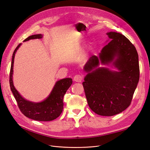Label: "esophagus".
I'll list each match as a JSON object with an SVG mask.
<instances>
[{"instance_id": "34e87169", "label": "esophagus", "mask_w": 150, "mask_h": 150, "mask_svg": "<svg viewBox=\"0 0 150 150\" xmlns=\"http://www.w3.org/2000/svg\"><path fill=\"white\" fill-rule=\"evenodd\" d=\"M82 78H83V77H82L81 75H75V76H74V80L75 81H76V82L80 83V82H81V81H82Z\"/></svg>"}]
</instances>
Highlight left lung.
I'll list each match as a JSON object with an SVG mask.
<instances>
[{"mask_svg":"<svg viewBox=\"0 0 150 150\" xmlns=\"http://www.w3.org/2000/svg\"><path fill=\"white\" fill-rule=\"evenodd\" d=\"M110 40L98 57L89 58L84 70L88 74L83 83L89 108L98 115L112 116L131 104L139 80L138 53L128 38L121 33H107ZM101 62H112L119 70L98 68Z\"/></svg>","mask_w":150,"mask_h":150,"instance_id":"8db88e82","label":"left lung"}]
</instances>
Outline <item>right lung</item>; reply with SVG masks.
Wrapping results in <instances>:
<instances>
[{"mask_svg": "<svg viewBox=\"0 0 150 150\" xmlns=\"http://www.w3.org/2000/svg\"><path fill=\"white\" fill-rule=\"evenodd\" d=\"M42 38V35L41 34L34 35L30 36L23 41L25 42L34 39H41ZM21 45V44H19L13 52L10 73L11 91L17 101L20 111L27 117L35 120L47 122L56 119L62 111L63 105H64L63 98L66 91L72 84V78H67L58 81L55 83L49 97L43 101L34 103L24 99L15 89L13 81L14 55Z\"/></svg>", "mask_w": 150, "mask_h": 150, "instance_id": "add662e5", "label": "right lung"}]
</instances>
